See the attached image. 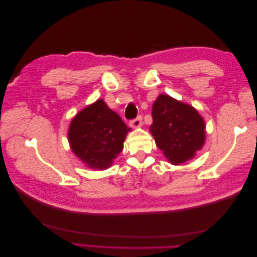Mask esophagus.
I'll return each instance as SVG.
<instances>
[{"label":"esophagus","instance_id":"obj_1","mask_svg":"<svg viewBox=\"0 0 257 257\" xmlns=\"http://www.w3.org/2000/svg\"><path fill=\"white\" fill-rule=\"evenodd\" d=\"M142 122H143V119H142V116L139 115V116H137L136 119H134V120H132L131 122H130V125L132 126V127H134V128H136V127H139L142 125Z\"/></svg>","mask_w":257,"mask_h":257}]
</instances>
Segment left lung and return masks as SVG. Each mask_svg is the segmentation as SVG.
Masks as SVG:
<instances>
[{
    "label": "left lung",
    "mask_w": 257,
    "mask_h": 257,
    "mask_svg": "<svg viewBox=\"0 0 257 257\" xmlns=\"http://www.w3.org/2000/svg\"><path fill=\"white\" fill-rule=\"evenodd\" d=\"M150 132L155 144L172 164L195 157L206 139L205 121L195 108L161 94L152 107Z\"/></svg>",
    "instance_id": "8db88e82"
}]
</instances>
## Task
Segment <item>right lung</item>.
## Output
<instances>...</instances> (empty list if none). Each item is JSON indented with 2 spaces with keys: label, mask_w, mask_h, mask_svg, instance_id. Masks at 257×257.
Returning <instances> with one entry per match:
<instances>
[{
  "label": "right lung",
  "mask_w": 257,
  "mask_h": 257,
  "mask_svg": "<svg viewBox=\"0 0 257 257\" xmlns=\"http://www.w3.org/2000/svg\"><path fill=\"white\" fill-rule=\"evenodd\" d=\"M130 131L118 113L97 99L75 115L68 141L73 152L88 167L106 169L122 151Z\"/></svg>",
  "instance_id": "right-lung-1"
}]
</instances>
